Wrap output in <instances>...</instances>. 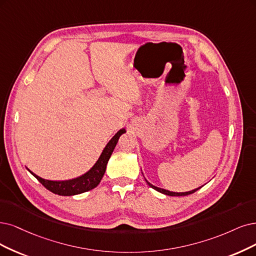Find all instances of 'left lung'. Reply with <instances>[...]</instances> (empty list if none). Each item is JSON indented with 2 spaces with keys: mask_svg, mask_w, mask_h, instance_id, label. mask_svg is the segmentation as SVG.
Masks as SVG:
<instances>
[{
  "mask_svg": "<svg viewBox=\"0 0 256 256\" xmlns=\"http://www.w3.org/2000/svg\"><path fill=\"white\" fill-rule=\"evenodd\" d=\"M144 174V173H142ZM144 179H146V184L150 186V188H153L154 190H156V191H158L159 193H162V194H164V195H168V196H186V195H190V194H192V193H194V192H196L197 190H200V188H194V190H192V191H188V192H172V191H168V190H166V188H158V186H154V184H152L150 182H148V180H146V178L144 177Z\"/></svg>",
  "mask_w": 256,
  "mask_h": 256,
  "instance_id": "1",
  "label": "left lung"
}]
</instances>
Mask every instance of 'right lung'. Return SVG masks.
Wrapping results in <instances>:
<instances>
[{"mask_svg":"<svg viewBox=\"0 0 256 256\" xmlns=\"http://www.w3.org/2000/svg\"><path fill=\"white\" fill-rule=\"evenodd\" d=\"M126 132V130L124 128L119 130L117 133L114 135V137L108 141L106 148H103L102 153L98 158L96 164H94L86 173L77 178L70 179V180H63V182L47 180V179H44L32 173L30 168L27 170L47 188V190H50L54 194H58L61 196H74V195H78L84 192H88L90 190H92L94 188H96L100 184L104 173H106V164L112 156V153L114 152V148H115L120 136L122 134H124Z\"/></svg>","mask_w":256,"mask_h":256,"instance_id":"obj_1","label":"right lung"}]
</instances>
